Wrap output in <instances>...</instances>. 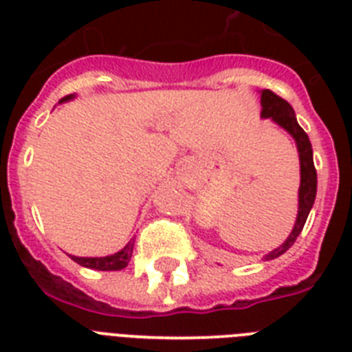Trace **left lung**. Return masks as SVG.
Masks as SVG:
<instances>
[{
	"instance_id": "obj_1",
	"label": "left lung",
	"mask_w": 352,
	"mask_h": 352,
	"mask_svg": "<svg viewBox=\"0 0 352 352\" xmlns=\"http://www.w3.org/2000/svg\"><path fill=\"white\" fill-rule=\"evenodd\" d=\"M261 117L263 118H272L276 124L285 127L287 131L294 137L298 151H300V166H301V184H300V208H298V219L296 225L287 237L283 245L278 246L276 250L267 254L265 259H276L281 254L289 250L290 246L294 245V241L298 239V235L301 234L305 221L309 217L314 199H316V186H318V177H316V168H314V160H312V146L311 140L307 137V133L301 129V126L296 120L294 109L290 106L289 102L283 100L281 96L272 93L270 89L261 91Z\"/></svg>"
}]
</instances>
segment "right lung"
Returning a JSON list of instances; mask_svg holds the SVG:
<instances>
[{"mask_svg": "<svg viewBox=\"0 0 352 352\" xmlns=\"http://www.w3.org/2000/svg\"><path fill=\"white\" fill-rule=\"evenodd\" d=\"M69 98H73V95L65 96L62 98V102L69 100ZM133 241H129L120 252L117 254H113V256H106V257H76V256H71L73 257V261H76L78 265L82 267H87V268H95V270H122V268L127 267V263L131 259L133 256Z\"/></svg>", "mask_w": 352, "mask_h": 352, "instance_id": "add662e5", "label": "right lung"}]
</instances>
